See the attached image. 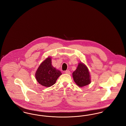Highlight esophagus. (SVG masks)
<instances>
[{
	"label": "esophagus",
	"mask_w": 126,
	"mask_h": 126,
	"mask_svg": "<svg viewBox=\"0 0 126 126\" xmlns=\"http://www.w3.org/2000/svg\"><path fill=\"white\" fill-rule=\"evenodd\" d=\"M65 73L66 74H70V73H71L69 70H66V71H65Z\"/></svg>",
	"instance_id": "obj_1"
}]
</instances>
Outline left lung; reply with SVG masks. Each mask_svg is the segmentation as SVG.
I'll return each mask as SVG.
<instances>
[{"label": "left lung", "mask_w": 126, "mask_h": 126, "mask_svg": "<svg viewBox=\"0 0 126 126\" xmlns=\"http://www.w3.org/2000/svg\"><path fill=\"white\" fill-rule=\"evenodd\" d=\"M73 77L75 83L80 87L87 85L91 83L88 69L82 63L79 64L77 69L73 73Z\"/></svg>", "instance_id": "1"}]
</instances>
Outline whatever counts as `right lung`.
<instances>
[{"instance_id":"1","label":"right lung","mask_w":126,"mask_h":126,"mask_svg":"<svg viewBox=\"0 0 126 126\" xmlns=\"http://www.w3.org/2000/svg\"><path fill=\"white\" fill-rule=\"evenodd\" d=\"M51 64V58H48L39 66L36 72V80L44 86L49 87L55 84L58 78L61 75Z\"/></svg>"}]
</instances>
